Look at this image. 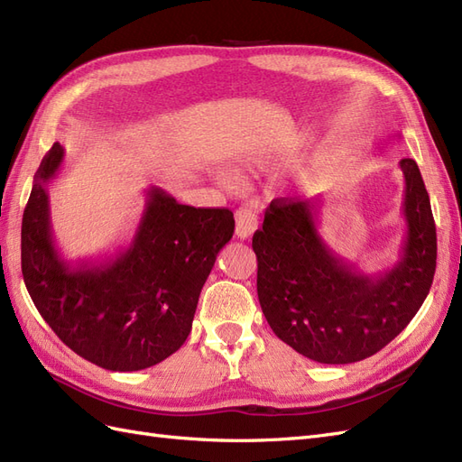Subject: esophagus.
<instances>
[{"label":"esophagus","instance_id":"34e87169","mask_svg":"<svg viewBox=\"0 0 462 462\" xmlns=\"http://www.w3.org/2000/svg\"><path fill=\"white\" fill-rule=\"evenodd\" d=\"M256 229H258L256 214L253 209L241 208L239 212L235 214V235L239 236V239H248V236H253Z\"/></svg>","mask_w":462,"mask_h":462}]
</instances>
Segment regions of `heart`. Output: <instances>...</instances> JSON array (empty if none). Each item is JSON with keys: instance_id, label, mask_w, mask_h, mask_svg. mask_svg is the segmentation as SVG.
Returning <instances> with one entry per match:
<instances>
[{"instance_id": "1", "label": "heart", "mask_w": 462, "mask_h": 462, "mask_svg": "<svg viewBox=\"0 0 462 462\" xmlns=\"http://www.w3.org/2000/svg\"><path fill=\"white\" fill-rule=\"evenodd\" d=\"M219 180H221V185L227 187L229 190H236V189L243 187V177L236 171H231V170L221 171Z\"/></svg>"}]
</instances>
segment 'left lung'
Here are the masks:
<instances>
[{
	"instance_id": "1",
	"label": "left lung",
	"mask_w": 462,
	"mask_h": 462,
	"mask_svg": "<svg viewBox=\"0 0 462 462\" xmlns=\"http://www.w3.org/2000/svg\"><path fill=\"white\" fill-rule=\"evenodd\" d=\"M404 177L407 231L391 268L366 273L337 256L318 231L321 200L277 199L253 236L258 300L279 339L321 365H351L393 341L426 300L436 273L438 236L428 190L414 160Z\"/></svg>"
}]
</instances>
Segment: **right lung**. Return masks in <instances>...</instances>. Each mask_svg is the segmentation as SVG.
<instances>
[{"label": "right lung", "mask_w": 462, "mask_h": 462, "mask_svg": "<svg viewBox=\"0 0 462 462\" xmlns=\"http://www.w3.org/2000/svg\"><path fill=\"white\" fill-rule=\"evenodd\" d=\"M63 158V146L55 143L38 167L23 214L26 291L79 356L114 372L150 368L187 341L200 291L233 236V212L179 204L170 192L150 187L127 246L102 260L69 262L55 246L50 216V185Z\"/></svg>", "instance_id": "right-lung-1"}]
</instances>
